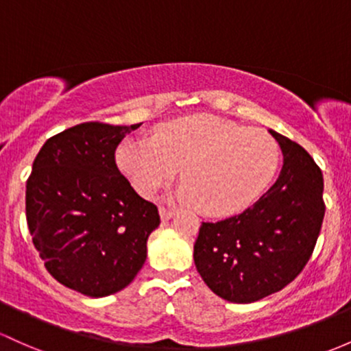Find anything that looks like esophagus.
Returning a JSON list of instances; mask_svg holds the SVG:
<instances>
[{
  "mask_svg": "<svg viewBox=\"0 0 351 351\" xmlns=\"http://www.w3.org/2000/svg\"><path fill=\"white\" fill-rule=\"evenodd\" d=\"M160 217L163 221H167V219L175 217V210H169V208H160Z\"/></svg>",
  "mask_w": 351,
  "mask_h": 351,
  "instance_id": "1",
  "label": "esophagus"
}]
</instances>
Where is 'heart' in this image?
Here are the masks:
<instances>
[{"label":"heart","instance_id":"obj_1","mask_svg":"<svg viewBox=\"0 0 351 351\" xmlns=\"http://www.w3.org/2000/svg\"><path fill=\"white\" fill-rule=\"evenodd\" d=\"M278 143L263 130L213 114L173 119L152 138H128L117 165L141 196L155 195L182 168L176 198L208 217H232L248 208L275 178Z\"/></svg>","mask_w":351,"mask_h":351}]
</instances>
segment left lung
<instances>
[{
    "instance_id": "8db88e82",
    "label": "left lung",
    "mask_w": 351,
    "mask_h": 351,
    "mask_svg": "<svg viewBox=\"0 0 351 351\" xmlns=\"http://www.w3.org/2000/svg\"><path fill=\"white\" fill-rule=\"evenodd\" d=\"M283 153L275 184L237 217L202 223L193 258L219 298L253 303L283 290L300 275L317 245L325 203L323 175L305 149L269 130Z\"/></svg>"
}]
</instances>
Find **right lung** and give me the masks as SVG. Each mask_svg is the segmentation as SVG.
<instances>
[{"label":"right lung","instance_id":"obj_1","mask_svg":"<svg viewBox=\"0 0 351 351\" xmlns=\"http://www.w3.org/2000/svg\"><path fill=\"white\" fill-rule=\"evenodd\" d=\"M140 125L90 121L64 130L41 146L26 182V221L46 269L91 298L133 282L160 225L158 208L114 163L119 141Z\"/></svg>","mask_w":351,"mask_h":351}]
</instances>
